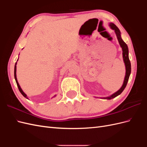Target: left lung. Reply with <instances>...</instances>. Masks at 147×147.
Instances as JSON below:
<instances>
[{
	"label": "left lung",
	"mask_w": 147,
	"mask_h": 147,
	"mask_svg": "<svg viewBox=\"0 0 147 147\" xmlns=\"http://www.w3.org/2000/svg\"><path fill=\"white\" fill-rule=\"evenodd\" d=\"M110 28L112 29L115 30V32L116 33L117 38L118 40V42L120 46L122 48V50H123V60L124 62V64H125L126 66V75H125V78H124V80L123 86L121 88L119 89V90L117 91L116 92H115L114 94L112 95H111L109 97H104V99H112L114 97L118 96L124 90V88H126L127 83L128 82L129 78L131 72V62L129 61V51H128V48L126 45V43L124 42L121 37V33H120V31L119 29L117 27L116 25L114 24L113 23H110Z\"/></svg>",
	"instance_id": "1"
}]
</instances>
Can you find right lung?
Wrapping results in <instances>:
<instances>
[{
	"instance_id": "obj_1",
	"label": "right lung",
	"mask_w": 147,
	"mask_h": 147,
	"mask_svg": "<svg viewBox=\"0 0 147 147\" xmlns=\"http://www.w3.org/2000/svg\"><path fill=\"white\" fill-rule=\"evenodd\" d=\"M18 61V60H17ZM16 63H15V70H14V75H15V80H16V84H17V86H18V89H19V90H20V92L22 94V95H23L24 97H25L26 98H27V99H28V97H27V96H26V94H25V93L23 91V90H22V89L21 88V87H20V84H19V83H18V80H17V78H16Z\"/></svg>"
}]
</instances>
